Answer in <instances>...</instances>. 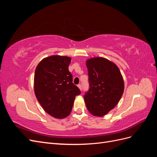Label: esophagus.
I'll return each instance as SVG.
<instances>
[{"mask_svg": "<svg viewBox=\"0 0 157 157\" xmlns=\"http://www.w3.org/2000/svg\"><path fill=\"white\" fill-rule=\"evenodd\" d=\"M78 88H79L80 90H82V86H81V84H78Z\"/></svg>", "mask_w": 157, "mask_h": 157, "instance_id": "1", "label": "esophagus"}]
</instances>
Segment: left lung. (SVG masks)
Listing matches in <instances>:
<instances>
[{
	"label": "left lung",
	"instance_id": "left-lung-1",
	"mask_svg": "<svg viewBox=\"0 0 157 157\" xmlns=\"http://www.w3.org/2000/svg\"><path fill=\"white\" fill-rule=\"evenodd\" d=\"M90 88L84 96L88 111L103 117L115 107L124 92V80L118 67L109 59L96 57L88 59Z\"/></svg>",
	"mask_w": 157,
	"mask_h": 157
}]
</instances>
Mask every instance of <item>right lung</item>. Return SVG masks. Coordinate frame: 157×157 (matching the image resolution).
<instances>
[{"instance_id":"right-lung-1","label":"right lung","mask_w":157,"mask_h":157,"mask_svg":"<svg viewBox=\"0 0 157 157\" xmlns=\"http://www.w3.org/2000/svg\"><path fill=\"white\" fill-rule=\"evenodd\" d=\"M71 58L51 56L42 59L35 69L34 90L37 100L44 110L56 118L70 115L79 88L72 82L69 71Z\"/></svg>"}]
</instances>
